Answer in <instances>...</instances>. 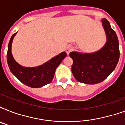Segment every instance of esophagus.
I'll return each mask as SVG.
<instances>
[{"instance_id": "34e87169", "label": "esophagus", "mask_w": 125, "mask_h": 125, "mask_svg": "<svg viewBox=\"0 0 125 125\" xmlns=\"http://www.w3.org/2000/svg\"><path fill=\"white\" fill-rule=\"evenodd\" d=\"M73 50V46H71V45H68L67 47L66 48V52L67 54H69V53L71 52V51Z\"/></svg>"}]
</instances>
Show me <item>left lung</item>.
<instances>
[{"label":"left lung","mask_w":125,"mask_h":125,"mask_svg":"<svg viewBox=\"0 0 125 125\" xmlns=\"http://www.w3.org/2000/svg\"><path fill=\"white\" fill-rule=\"evenodd\" d=\"M103 25L107 42L100 51L92 54L76 52L69 54L73 60L72 73L78 82L87 84L100 83L110 74L118 63L120 52L116 33L106 19H103Z\"/></svg>","instance_id":"1"}]
</instances>
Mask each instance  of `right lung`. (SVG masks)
<instances>
[{"label": "right lung", "instance_id": "1", "mask_svg": "<svg viewBox=\"0 0 125 125\" xmlns=\"http://www.w3.org/2000/svg\"><path fill=\"white\" fill-rule=\"evenodd\" d=\"M16 34L15 33L11 36L9 42L7 52V62L11 72L22 83L29 87L38 88L50 83L54 78L57 67L66 57V52L61 53L39 67H22L15 61L11 54L12 41Z\"/></svg>", "mask_w": 125, "mask_h": 125}]
</instances>
